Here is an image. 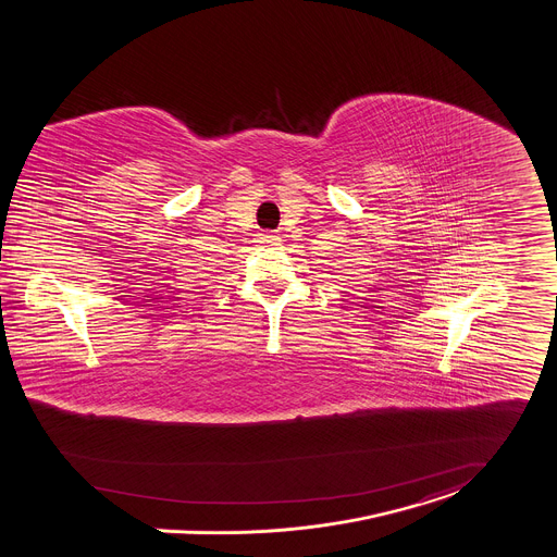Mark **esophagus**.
<instances>
[{
    "mask_svg": "<svg viewBox=\"0 0 557 557\" xmlns=\"http://www.w3.org/2000/svg\"><path fill=\"white\" fill-rule=\"evenodd\" d=\"M259 243L265 245V247H276V245H281V238L276 234H272V232H265V234H261Z\"/></svg>",
    "mask_w": 557,
    "mask_h": 557,
    "instance_id": "esophagus-1",
    "label": "esophagus"
}]
</instances>
